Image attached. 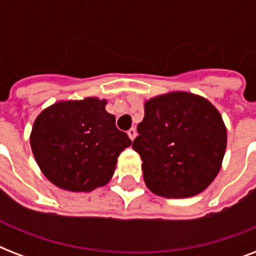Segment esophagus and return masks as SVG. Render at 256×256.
I'll use <instances>...</instances> for the list:
<instances>
[{
    "label": "esophagus",
    "instance_id": "obj_1",
    "mask_svg": "<svg viewBox=\"0 0 256 256\" xmlns=\"http://www.w3.org/2000/svg\"><path fill=\"white\" fill-rule=\"evenodd\" d=\"M128 136H130V140H134V138H136V128H130V130H128Z\"/></svg>",
    "mask_w": 256,
    "mask_h": 256
}]
</instances>
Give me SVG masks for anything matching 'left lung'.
<instances>
[{"label": "left lung", "mask_w": 256, "mask_h": 256, "mask_svg": "<svg viewBox=\"0 0 256 256\" xmlns=\"http://www.w3.org/2000/svg\"><path fill=\"white\" fill-rule=\"evenodd\" d=\"M132 148L146 186L160 196L202 192L220 170L227 132L219 112L202 96L176 92L144 104Z\"/></svg>", "instance_id": "left-lung-1"}]
</instances>
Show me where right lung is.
<instances>
[{
	"label": "right lung",
	"instance_id": "right-lung-1",
	"mask_svg": "<svg viewBox=\"0 0 256 256\" xmlns=\"http://www.w3.org/2000/svg\"><path fill=\"white\" fill-rule=\"evenodd\" d=\"M106 100L58 102L37 116L30 146L45 176L70 191H92L112 179L116 160L132 144L118 130Z\"/></svg>",
	"mask_w": 256,
	"mask_h": 256
}]
</instances>
